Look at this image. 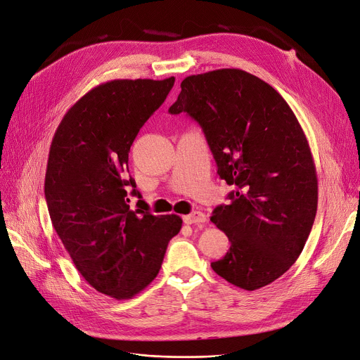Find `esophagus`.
I'll list each match as a JSON object with an SVG mask.
<instances>
[{"instance_id": "obj_1", "label": "esophagus", "mask_w": 360, "mask_h": 360, "mask_svg": "<svg viewBox=\"0 0 360 360\" xmlns=\"http://www.w3.org/2000/svg\"><path fill=\"white\" fill-rule=\"evenodd\" d=\"M205 219H207V215L204 212H201V211H193V212H191V214L184 217V222L188 224V225L205 222Z\"/></svg>"}]
</instances>
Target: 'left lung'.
Wrapping results in <instances>:
<instances>
[{"label": "left lung", "mask_w": 360, "mask_h": 360, "mask_svg": "<svg viewBox=\"0 0 360 360\" xmlns=\"http://www.w3.org/2000/svg\"><path fill=\"white\" fill-rule=\"evenodd\" d=\"M197 120L218 175L236 189L211 221L230 240L212 270L252 291L281 277L304 248L317 211L309 142L287 102L240 69L188 76L169 108Z\"/></svg>", "instance_id": "obj_1"}]
</instances>
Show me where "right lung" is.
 Masks as SVG:
<instances>
[{"mask_svg": "<svg viewBox=\"0 0 360 360\" xmlns=\"http://www.w3.org/2000/svg\"><path fill=\"white\" fill-rule=\"evenodd\" d=\"M175 77L112 80L86 93L51 141L44 193L51 224L84 280L116 300L132 299L158 276L181 217L127 204L129 150L165 102Z\"/></svg>", "mask_w": 360, "mask_h": 360, "instance_id": "add662e5", "label": "right lung"}]
</instances>
